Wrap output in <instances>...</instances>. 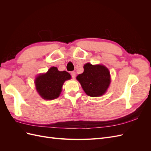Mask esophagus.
<instances>
[{
	"instance_id": "34e87169",
	"label": "esophagus",
	"mask_w": 151,
	"mask_h": 151,
	"mask_svg": "<svg viewBox=\"0 0 151 151\" xmlns=\"http://www.w3.org/2000/svg\"><path fill=\"white\" fill-rule=\"evenodd\" d=\"M70 74H71V76H72V78H73V79H75L76 75V72L73 71V72H72L70 73Z\"/></svg>"
}]
</instances>
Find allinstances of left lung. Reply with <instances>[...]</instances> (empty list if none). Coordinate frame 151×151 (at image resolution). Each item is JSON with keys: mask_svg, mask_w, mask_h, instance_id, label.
Returning a JSON list of instances; mask_svg holds the SVG:
<instances>
[{"mask_svg": "<svg viewBox=\"0 0 151 151\" xmlns=\"http://www.w3.org/2000/svg\"><path fill=\"white\" fill-rule=\"evenodd\" d=\"M84 72L77 76L86 94L91 97L103 95L111 83L108 68L103 65H92L87 63L84 65Z\"/></svg>", "mask_w": 151, "mask_h": 151, "instance_id": "1", "label": "left lung"}]
</instances>
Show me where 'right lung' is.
Wrapping results in <instances>:
<instances>
[{"mask_svg":"<svg viewBox=\"0 0 151 151\" xmlns=\"http://www.w3.org/2000/svg\"><path fill=\"white\" fill-rule=\"evenodd\" d=\"M71 76L66 71H59L56 67H52L45 74L36 77L35 84L40 96L44 99L57 98L62 92V86Z\"/></svg>","mask_w":151,"mask_h":151,"instance_id":"obj_1","label":"right lung"}]
</instances>
